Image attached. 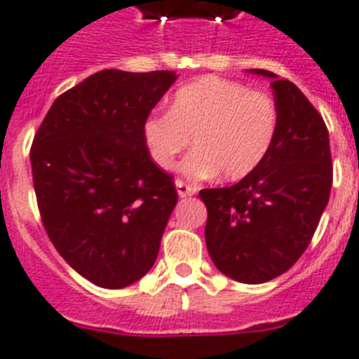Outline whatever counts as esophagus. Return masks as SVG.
<instances>
[{
  "label": "esophagus",
  "mask_w": 359,
  "mask_h": 359,
  "mask_svg": "<svg viewBox=\"0 0 359 359\" xmlns=\"http://www.w3.org/2000/svg\"><path fill=\"white\" fill-rule=\"evenodd\" d=\"M175 186H177V193H179L180 198H186V196H191L196 193L195 186H191V184L184 182V180H180V179L175 180Z\"/></svg>",
  "instance_id": "obj_1"
}]
</instances>
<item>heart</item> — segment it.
<instances>
[{"instance_id": "b5f03b06", "label": "heart", "mask_w": 359, "mask_h": 359, "mask_svg": "<svg viewBox=\"0 0 359 359\" xmlns=\"http://www.w3.org/2000/svg\"><path fill=\"white\" fill-rule=\"evenodd\" d=\"M276 130L278 108L269 93L205 76L177 90L170 113H152L143 123V138L159 168H173L193 140L195 152L182 163L187 177L219 173L241 180L259 168Z\"/></svg>"}]
</instances>
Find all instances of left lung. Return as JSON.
I'll use <instances>...</instances> for the list:
<instances>
[{
    "instance_id": "left-lung-1",
    "label": "left lung",
    "mask_w": 359,
    "mask_h": 359,
    "mask_svg": "<svg viewBox=\"0 0 359 359\" xmlns=\"http://www.w3.org/2000/svg\"><path fill=\"white\" fill-rule=\"evenodd\" d=\"M271 78L278 130L259 168L230 187L200 191L205 243L214 266L241 283L289 271L316 233L333 184L330 134L320 113L287 79Z\"/></svg>"
}]
</instances>
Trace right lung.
I'll return each instance as SVG.
<instances>
[{
  "instance_id": "right-lung-1",
  "label": "right lung",
  "mask_w": 359,
  "mask_h": 359,
  "mask_svg": "<svg viewBox=\"0 0 359 359\" xmlns=\"http://www.w3.org/2000/svg\"><path fill=\"white\" fill-rule=\"evenodd\" d=\"M177 76L106 69L63 92L43 116L32 159L40 219L72 269L104 289L145 276L177 195L150 157L143 123Z\"/></svg>"
}]
</instances>
